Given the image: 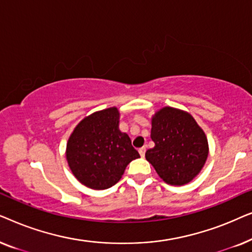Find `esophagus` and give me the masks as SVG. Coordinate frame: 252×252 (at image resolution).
I'll return each mask as SVG.
<instances>
[{
  "instance_id": "1",
  "label": "esophagus",
  "mask_w": 252,
  "mask_h": 252,
  "mask_svg": "<svg viewBox=\"0 0 252 252\" xmlns=\"http://www.w3.org/2000/svg\"><path fill=\"white\" fill-rule=\"evenodd\" d=\"M139 153H140V155H141V157H144V155H146V147L140 148Z\"/></svg>"
}]
</instances>
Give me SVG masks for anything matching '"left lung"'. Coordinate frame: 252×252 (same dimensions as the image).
I'll return each instance as SVG.
<instances>
[{
	"mask_svg": "<svg viewBox=\"0 0 252 252\" xmlns=\"http://www.w3.org/2000/svg\"><path fill=\"white\" fill-rule=\"evenodd\" d=\"M153 149L146 153L158 175L168 185L188 184L202 170L209 154L204 132L189 113L161 109L153 118Z\"/></svg>",
	"mask_w": 252,
	"mask_h": 252,
	"instance_id": "obj_1",
	"label": "left lung"
}]
</instances>
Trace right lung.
Here are the masks:
<instances>
[{"label": "right lung", "mask_w": 252, "mask_h": 252, "mask_svg": "<svg viewBox=\"0 0 252 252\" xmlns=\"http://www.w3.org/2000/svg\"><path fill=\"white\" fill-rule=\"evenodd\" d=\"M139 157L129 136L119 130L116 108L95 112L79 123L66 146L72 173L82 185L96 190L116 185L127 165Z\"/></svg>", "instance_id": "add662e5"}]
</instances>
